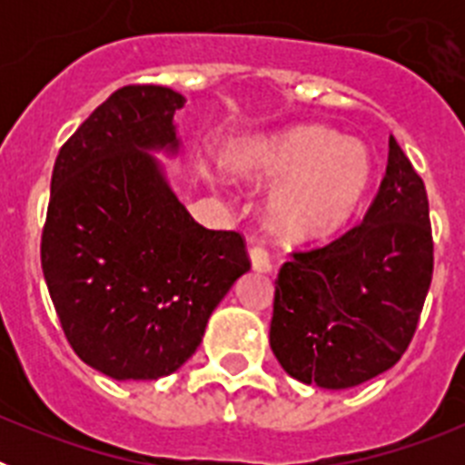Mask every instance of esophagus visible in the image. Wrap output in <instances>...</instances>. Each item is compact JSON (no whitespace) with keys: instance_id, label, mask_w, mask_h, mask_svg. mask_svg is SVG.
<instances>
[{"instance_id":"obj_1","label":"esophagus","mask_w":465,"mask_h":465,"mask_svg":"<svg viewBox=\"0 0 465 465\" xmlns=\"http://www.w3.org/2000/svg\"><path fill=\"white\" fill-rule=\"evenodd\" d=\"M249 258H252V268L261 274H270L272 272V261H270V253L261 246H253L252 252H249Z\"/></svg>"}]
</instances>
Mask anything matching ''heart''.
I'll return each instance as SVG.
<instances>
[{"instance_id":"heart-1","label":"heart","mask_w":465,"mask_h":465,"mask_svg":"<svg viewBox=\"0 0 465 465\" xmlns=\"http://www.w3.org/2000/svg\"><path fill=\"white\" fill-rule=\"evenodd\" d=\"M230 170L253 186H277L265 204L274 235L291 242L323 237L356 212L371 186L372 155L359 139L323 125H300L246 143Z\"/></svg>"}]
</instances>
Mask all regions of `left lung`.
<instances>
[{
  "label": "left lung",
  "instance_id": "left-lung-1",
  "mask_svg": "<svg viewBox=\"0 0 465 465\" xmlns=\"http://www.w3.org/2000/svg\"><path fill=\"white\" fill-rule=\"evenodd\" d=\"M433 277L429 197L389 137L381 186L363 223L283 262L270 347L283 371L322 389H349L405 354Z\"/></svg>",
  "mask_w": 465,
  "mask_h": 465
}]
</instances>
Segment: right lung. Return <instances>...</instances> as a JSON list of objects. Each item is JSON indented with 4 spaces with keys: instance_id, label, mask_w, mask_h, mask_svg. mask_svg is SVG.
I'll return each mask as SVG.
<instances>
[{
    "instance_id": "right-lung-1",
    "label": "right lung",
    "mask_w": 465,
    "mask_h": 465,
    "mask_svg": "<svg viewBox=\"0 0 465 465\" xmlns=\"http://www.w3.org/2000/svg\"><path fill=\"white\" fill-rule=\"evenodd\" d=\"M183 104L172 88L125 85L53 167L41 268L72 349L111 380L179 371L252 270L242 235L197 223L155 158L182 155L174 114Z\"/></svg>"
}]
</instances>
